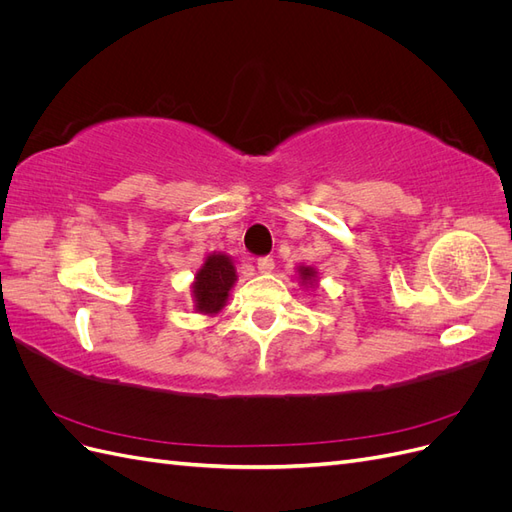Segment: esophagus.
Returning a JSON list of instances; mask_svg holds the SVG:
<instances>
[{"mask_svg":"<svg viewBox=\"0 0 512 512\" xmlns=\"http://www.w3.org/2000/svg\"><path fill=\"white\" fill-rule=\"evenodd\" d=\"M256 267L260 273H271L275 269V260L271 256H262V258H258Z\"/></svg>","mask_w":512,"mask_h":512,"instance_id":"obj_1","label":"esophagus"}]
</instances>
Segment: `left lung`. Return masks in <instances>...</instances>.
<instances>
[{"label": "left lung", "mask_w": 512, "mask_h": 512, "mask_svg": "<svg viewBox=\"0 0 512 512\" xmlns=\"http://www.w3.org/2000/svg\"><path fill=\"white\" fill-rule=\"evenodd\" d=\"M297 271H299V280H301V284H305V286H314V284H316V280H318V273H316V269H314V267H299Z\"/></svg>", "instance_id": "left-lung-1"}]
</instances>
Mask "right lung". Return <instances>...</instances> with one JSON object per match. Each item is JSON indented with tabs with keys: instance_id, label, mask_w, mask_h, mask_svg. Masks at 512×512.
Listing matches in <instances>:
<instances>
[{
	"instance_id": "obj_1",
	"label": "right lung",
	"mask_w": 512,
	"mask_h": 512,
	"mask_svg": "<svg viewBox=\"0 0 512 512\" xmlns=\"http://www.w3.org/2000/svg\"><path fill=\"white\" fill-rule=\"evenodd\" d=\"M237 282V269L230 256L213 252L205 258V265L196 271L192 284L194 309L198 314L213 316L224 309L230 288Z\"/></svg>"
}]
</instances>
